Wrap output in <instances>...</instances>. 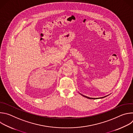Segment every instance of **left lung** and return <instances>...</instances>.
Segmentation results:
<instances>
[{
  "label": "left lung",
  "mask_w": 133,
  "mask_h": 133,
  "mask_svg": "<svg viewBox=\"0 0 133 133\" xmlns=\"http://www.w3.org/2000/svg\"><path fill=\"white\" fill-rule=\"evenodd\" d=\"M83 96H84V97H86V98H88V99H96V98H90V97H87V96H84V95H83ZM105 97H106V96H105ZM104 97H102V98H104Z\"/></svg>",
  "instance_id": "left-lung-1"
}]
</instances>
